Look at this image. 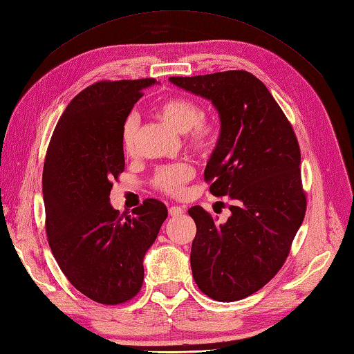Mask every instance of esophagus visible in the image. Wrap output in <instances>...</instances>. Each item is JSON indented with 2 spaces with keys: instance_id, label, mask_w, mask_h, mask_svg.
<instances>
[{
  "instance_id": "esophagus-1",
  "label": "esophagus",
  "mask_w": 354,
  "mask_h": 354,
  "mask_svg": "<svg viewBox=\"0 0 354 354\" xmlns=\"http://www.w3.org/2000/svg\"><path fill=\"white\" fill-rule=\"evenodd\" d=\"M168 212L172 218H176V216H182V214L185 213V209L180 205H172V207H169Z\"/></svg>"
}]
</instances>
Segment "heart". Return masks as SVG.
<instances>
[{
	"label": "heart",
	"instance_id": "obj_1",
	"mask_svg": "<svg viewBox=\"0 0 354 354\" xmlns=\"http://www.w3.org/2000/svg\"><path fill=\"white\" fill-rule=\"evenodd\" d=\"M154 115L177 132H185L189 147L200 154H209L219 138V123L216 118L201 117V106L186 97H169L154 108ZM138 118H126L122 129V145L126 154L136 150ZM195 176V168L189 162H178L160 167L153 177V186L169 196H182L186 185Z\"/></svg>",
	"mask_w": 354,
	"mask_h": 354
}]
</instances>
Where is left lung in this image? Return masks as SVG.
Here are the masks:
<instances>
[{
	"instance_id": "1",
	"label": "left lung",
	"mask_w": 354,
	"mask_h": 354,
	"mask_svg": "<svg viewBox=\"0 0 354 354\" xmlns=\"http://www.w3.org/2000/svg\"><path fill=\"white\" fill-rule=\"evenodd\" d=\"M169 81L218 109L221 133L204 178L214 196L236 201L223 223L200 205L189 209L194 279L214 300L245 299L279 272L305 218L297 138L270 91L246 71Z\"/></svg>"
}]
</instances>
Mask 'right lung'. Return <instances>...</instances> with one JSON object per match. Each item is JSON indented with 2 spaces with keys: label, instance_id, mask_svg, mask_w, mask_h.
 <instances>
[{
  "label": "right lung",
  "instance_id": "add662e5",
  "mask_svg": "<svg viewBox=\"0 0 354 354\" xmlns=\"http://www.w3.org/2000/svg\"><path fill=\"white\" fill-rule=\"evenodd\" d=\"M153 77L100 81L72 99L50 138L43 167L46 234L59 269L84 296L103 305L133 299L145 252L168 210L149 198L122 219L109 203L124 171L122 129Z\"/></svg>",
  "mask_w": 354,
  "mask_h": 354
}]
</instances>
